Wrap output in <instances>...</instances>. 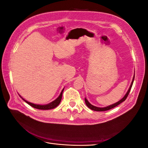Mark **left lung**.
<instances>
[{
  "label": "left lung",
  "mask_w": 148,
  "mask_h": 148,
  "mask_svg": "<svg viewBox=\"0 0 148 148\" xmlns=\"http://www.w3.org/2000/svg\"><path fill=\"white\" fill-rule=\"evenodd\" d=\"M134 78H135V75L133 76V80H132V83H131V84H130V86L128 91L127 92L126 94H125V95L124 96V97L122 98V99L120 100V101H118L117 102L115 103V104H112V105L109 106H107V107H96V106H92V104H91L90 103H89V102H88V101L86 99V98H84L85 103H86V106L89 107V109L92 110H95V111H98V112L106 111V110H110V109H111L114 108V107H116V106H117L118 105H119L120 104H121V103H122V102L125 101V99H127V97H128L130 92L131 88H132V85H133V82H134Z\"/></svg>",
  "instance_id": "obj_1"
}]
</instances>
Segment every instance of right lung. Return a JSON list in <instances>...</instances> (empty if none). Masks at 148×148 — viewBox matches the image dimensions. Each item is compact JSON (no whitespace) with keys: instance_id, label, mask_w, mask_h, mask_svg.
<instances>
[{"instance_id":"add662e5","label":"right lung","mask_w":148,"mask_h":148,"mask_svg":"<svg viewBox=\"0 0 148 148\" xmlns=\"http://www.w3.org/2000/svg\"><path fill=\"white\" fill-rule=\"evenodd\" d=\"M63 89H62V92H60V95H59V96L58 97L57 99L56 100H54L53 101L49 103V104H46V105H39V104H33V103H31V102H29L25 100L23 98H22L20 96V97L22 98V99H23L24 101H25L27 104H28L29 106H31V107H34V108L35 109H41V110H49V109H54L55 107H56L57 106H59V104H60V102L61 101V99H62V92H63V91H64Z\"/></svg>"}]
</instances>
